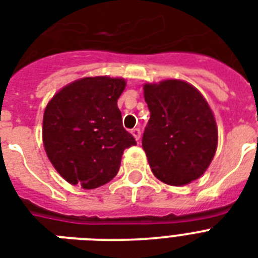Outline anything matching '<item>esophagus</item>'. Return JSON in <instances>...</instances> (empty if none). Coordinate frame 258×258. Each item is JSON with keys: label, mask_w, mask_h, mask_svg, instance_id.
Returning a JSON list of instances; mask_svg holds the SVG:
<instances>
[{"label": "esophagus", "mask_w": 258, "mask_h": 258, "mask_svg": "<svg viewBox=\"0 0 258 258\" xmlns=\"http://www.w3.org/2000/svg\"><path fill=\"white\" fill-rule=\"evenodd\" d=\"M131 134H133L134 138H135L137 141H139V139H141V130L139 128H134L133 131H131Z\"/></svg>", "instance_id": "1"}]
</instances>
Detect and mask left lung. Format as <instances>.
Returning a JSON list of instances; mask_svg holds the SVG:
<instances>
[{
	"label": "left lung",
	"instance_id": "left-lung-1",
	"mask_svg": "<svg viewBox=\"0 0 258 258\" xmlns=\"http://www.w3.org/2000/svg\"><path fill=\"white\" fill-rule=\"evenodd\" d=\"M150 120L142 138L158 179L183 186L198 179L214 158L218 131L208 101L182 80L145 84Z\"/></svg>",
	"mask_w": 258,
	"mask_h": 258
}]
</instances>
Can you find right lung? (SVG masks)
<instances>
[{
    "label": "right lung",
    "instance_id": "obj_1",
    "mask_svg": "<svg viewBox=\"0 0 258 258\" xmlns=\"http://www.w3.org/2000/svg\"><path fill=\"white\" fill-rule=\"evenodd\" d=\"M124 79L84 78L60 89L42 120L46 155L60 175L83 188L103 186L116 175L123 151L137 145L125 131L117 99Z\"/></svg>",
    "mask_w": 258,
    "mask_h": 258
}]
</instances>
